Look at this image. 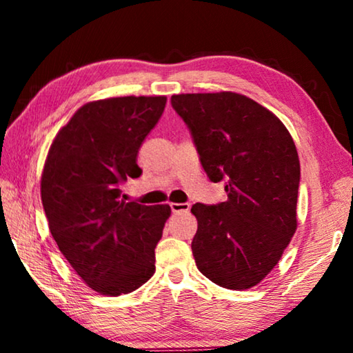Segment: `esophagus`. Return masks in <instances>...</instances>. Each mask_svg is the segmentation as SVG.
Returning <instances> with one entry per match:
<instances>
[{"mask_svg": "<svg viewBox=\"0 0 353 353\" xmlns=\"http://www.w3.org/2000/svg\"><path fill=\"white\" fill-rule=\"evenodd\" d=\"M188 210H190V204H177V202H172L171 204L172 213H182V212H188Z\"/></svg>", "mask_w": 353, "mask_h": 353, "instance_id": "obj_1", "label": "esophagus"}]
</instances>
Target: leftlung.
I'll return each mask as SVG.
<instances>
[{
  "label": "left lung",
  "instance_id": "8db88e82",
  "mask_svg": "<svg viewBox=\"0 0 353 353\" xmlns=\"http://www.w3.org/2000/svg\"><path fill=\"white\" fill-rule=\"evenodd\" d=\"M171 104L190 128L208 179L225 182V202L191 207L196 266L223 288H252L297 229L301 163L292 137L271 110L240 93L172 94Z\"/></svg>",
  "mask_w": 353,
  "mask_h": 353
}]
</instances>
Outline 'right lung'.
<instances>
[{
  "label": "right lung",
  "mask_w": 353,
  "mask_h": 353,
  "mask_svg": "<svg viewBox=\"0 0 353 353\" xmlns=\"http://www.w3.org/2000/svg\"><path fill=\"white\" fill-rule=\"evenodd\" d=\"M166 97H119L83 104L59 130L40 181L41 204L59 250L103 296L139 290L155 272L168 204L121 199L140 177L137 154L162 117Z\"/></svg>",
  "instance_id": "obj_1"
}]
</instances>
